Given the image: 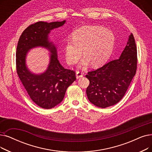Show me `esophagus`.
Segmentation results:
<instances>
[{"label":"esophagus","mask_w":152,"mask_h":152,"mask_svg":"<svg viewBox=\"0 0 152 152\" xmlns=\"http://www.w3.org/2000/svg\"><path fill=\"white\" fill-rule=\"evenodd\" d=\"M84 75V73L81 71H76V77L78 78H80L82 77Z\"/></svg>","instance_id":"1"}]
</instances>
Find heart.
<instances>
[{
	"label": "heart",
	"mask_w": 152,
	"mask_h": 152,
	"mask_svg": "<svg viewBox=\"0 0 152 152\" xmlns=\"http://www.w3.org/2000/svg\"><path fill=\"white\" fill-rule=\"evenodd\" d=\"M115 37L113 32L99 26H84L72 34L64 47L65 56L69 64H75L82 54L86 58L81 64L86 66L89 61L97 66L106 61L113 51Z\"/></svg>",
	"instance_id": "1"
}]
</instances>
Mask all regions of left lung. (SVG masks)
<instances>
[{
	"instance_id": "1",
	"label": "left lung",
	"mask_w": 152,
	"mask_h": 152,
	"mask_svg": "<svg viewBox=\"0 0 152 152\" xmlns=\"http://www.w3.org/2000/svg\"><path fill=\"white\" fill-rule=\"evenodd\" d=\"M137 50L132 34L119 58L112 60L86 75L89 80L86 89L89 101L96 106L105 108L119 102L135 75Z\"/></svg>"
}]
</instances>
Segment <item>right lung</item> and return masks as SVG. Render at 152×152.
Instances as JSON below:
<instances>
[{"mask_svg":"<svg viewBox=\"0 0 152 152\" xmlns=\"http://www.w3.org/2000/svg\"><path fill=\"white\" fill-rule=\"evenodd\" d=\"M65 20L47 23L38 22L26 28L20 37L16 51V70L26 91L39 107L49 109L60 104L64 99L66 91L76 80L73 70L65 69L60 63L56 49L48 40L51 30L63 25ZM48 48L52 52L48 70L39 75H33L25 66L26 52L35 46Z\"/></svg>","mask_w":152,"mask_h":152,"instance_id":"add662e5","label":"right lung"}]
</instances>
